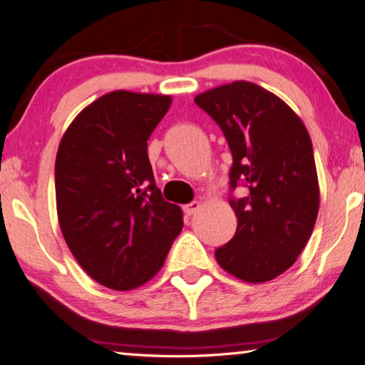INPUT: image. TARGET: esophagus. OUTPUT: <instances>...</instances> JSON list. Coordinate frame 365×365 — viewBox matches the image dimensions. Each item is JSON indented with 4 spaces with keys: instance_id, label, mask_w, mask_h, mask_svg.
<instances>
[{
    "instance_id": "esophagus-1",
    "label": "esophagus",
    "mask_w": 365,
    "mask_h": 365,
    "mask_svg": "<svg viewBox=\"0 0 365 365\" xmlns=\"http://www.w3.org/2000/svg\"><path fill=\"white\" fill-rule=\"evenodd\" d=\"M200 206H201L200 201H191L190 205L183 206V212L187 214V215H193L197 211V209H200Z\"/></svg>"
}]
</instances>
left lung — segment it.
<instances>
[{
  "label": "left lung",
  "mask_w": 365,
  "mask_h": 365,
  "mask_svg": "<svg viewBox=\"0 0 365 365\" xmlns=\"http://www.w3.org/2000/svg\"><path fill=\"white\" fill-rule=\"evenodd\" d=\"M195 103L222 128L230 148V195L237 232L215 250L219 265L250 283L274 280L296 262L319 212L312 141L293 109L256 83L220 85Z\"/></svg>",
  "instance_id": "1"
}]
</instances>
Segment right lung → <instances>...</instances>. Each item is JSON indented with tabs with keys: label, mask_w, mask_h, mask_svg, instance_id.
Here are the masks:
<instances>
[{
	"label": "right lung",
	"mask_w": 365,
	"mask_h": 365,
	"mask_svg": "<svg viewBox=\"0 0 365 365\" xmlns=\"http://www.w3.org/2000/svg\"><path fill=\"white\" fill-rule=\"evenodd\" d=\"M168 95L117 90L86 106L59 143L54 182L61 232L91 279L117 292L151 280L183 227L156 187L148 140Z\"/></svg>",
	"instance_id": "right-lung-1"
}]
</instances>
